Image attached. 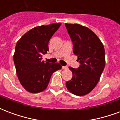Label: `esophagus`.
Here are the masks:
<instances>
[{"instance_id": "esophagus-1", "label": "esophagus", "mask_w": 120, "mask_h": 120, "mask_svg": "<svg viewBox=\"0 0 120 120\" xmlns=\"http://www.w3.org/2000/svg\"><path fill=\"white\" fill-rule=\"evenodd\" d=\"M62 68L63 69H67L68 68L67 67V66H62Z\"/></svg>"}]
</instances>
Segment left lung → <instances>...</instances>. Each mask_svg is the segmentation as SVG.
I'll use <instances>...</instances> for the list:
<instances>
[{"instance_id": "left-lung-1", "label": "left lung", "mask_w": 120, "mask_h": 120, "mask_svg": "<svg viewBox=\"0 0 120 120\" xmlns=\"http://www.w3.org/2000/svg\"><path fill=\"white\" fill-rule=\"evenodd\" d=\"M65 25L73 42V52L80 62L77 69L69 68L73 77L65 85L74 94L86 95L95 87L104 69V47L96 34L87 27L77 24Z\"/></svg>"}]
</instances>
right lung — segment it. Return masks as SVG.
I'll use <instances>...</instances> for the list:
<instances>
[{
  "label": "right lung",
  "mask_w": 120,
  "mask_h": 120,
  "mask_svg": "<svg viewBox=\"0 0 120 120\" xmlns=\"http://www.w3.org/2000/svg\"><path fill=\"white\" fill-rule=\"evenodd\" d=\"M61 23L41 26L25 33L17 42L13 61L17 75L23 87L31 93L45 90L52 74L62 68L59 63L42 61L49 51L48 43Z\"/></svg>",
  "instance_id": "obj_1"
}]
</instances>
